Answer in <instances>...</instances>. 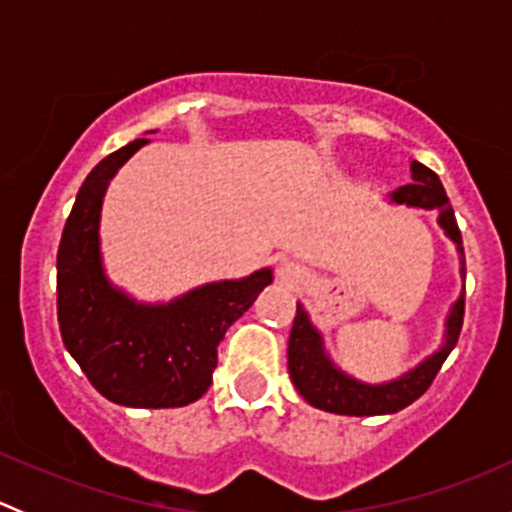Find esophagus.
Returning <instances> with one entry per match:
<instances>
[{"instance_id":"esophagus-1","label":"esophagus","mask_w":512,"mask_h":512,"mask_svg":"<svg viewBox=\"0 0 512 512\" xmlns=\"http://www.w3.org/2000/svg\"><path fill=\"white\" fill-rule=\"evenodd\" d=\"M280 277L287 282V285H297V282H302V272H299V267L294 265H282Z\"/></svg>"}]
</instances>
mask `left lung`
I'll list each match as a JSON object with an SVG mask.
<instances>
[{
	"label": "left lung",
	"mask_w": 512,
	"mask_h": 512,
	"mask_svg": "<svg viewBox=\"0 0 512 512\" xmlns=\"http://www.w3.org/2000/svg\"><path fill=\"white\" fill-rule=\"evenodd\" d=\"M411 178L414 183L401 185L399 190L391 193V203L409 205V208L423 210H438V225L443 227L448 237L456 242L458 252H461V277H466V257H463V240L461 230H458L456 215H453L448 195L443 190L441 180L426 168L423 163L414 160L411 163ZM463 312H466V287H463L461 297L453 302L451 314L446 319V334H443V347L438 352L421 361L416 369L406 371L404 376L386 384H364L356 381L354 376L344 374L327 352H324L322 334L312 324L309 314L304 312L302 304H297V314H294L292 332H289V347H287V369L289 379L297 386L299 394L304 396L307 404L314 409L329 411V414L342 416H381V414H396V411L406 409L414 404L418 396L426 394L431 381L436 379L438 369L443 366L446 356L456 347L458 334L463 327Z\"/></svg>",
	"instance_id": "obj_1"
}]
</instances>
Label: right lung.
<instances>
[{
    "label": "right lung",
    "mask_w": 512,
    "mask_h": 512,
    "mask_svg": "<svg viewBox=\"0 0 512 512\" xmlns=\"http://www.w3.org/2000/svg\"><path fill=\"white\" fill-rule=\"evenodd\" d=\"M146 143L118 148L81 185L56 255V312L64 347L98 394L131 409H175L213 384L225 332L270 285L272 270L210 282L168 304L136 302L108 282L98 242L103 193Z\"/></svg>",
    "instance_id": "right-lung-1"
}]
</instances>
